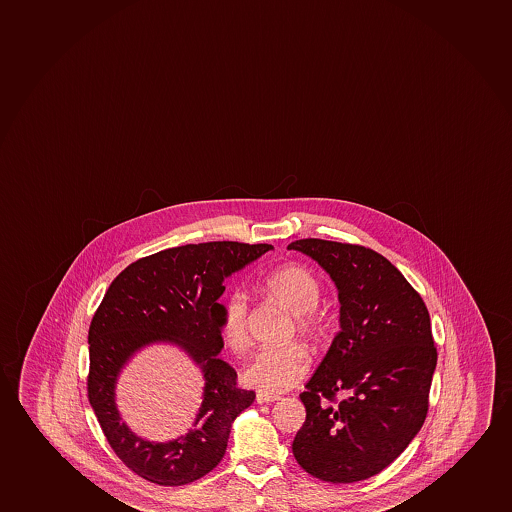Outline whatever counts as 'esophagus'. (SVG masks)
I'll return each instance as SVG.
<instances>
[{
    "instance_id": "esophagus-1",
    "label": "esophagus",
    "mask_w": 512,
    "mask_h": 512,
    "mask_svg": "<svg viewBox=\"0 0 512 512\" xmlns=\"http://www.w3.org/2000/svg\"><path fill=\"white\" fill-rule=\"evenodd\" d=\"M278 396H271V394L258 393L256 394V401H258L259 405H263V403H273V401H277Z\"/></svg>"
}]
</instances>
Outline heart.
<instances>
[{"label":"heart","mask_w":512,"mask_h":512,"mask_svg":"<svg viewBox=\"0 0 512 512\" xmlns=\"http://www.w3.org/2000/svg\"><path fill=\"white\" fill-rule=\"evenodd\" d=\"M265 288L288 311L294 312L295 331L300 338L314 341L321 335L323 321L316 309L321 300V283L312 271L295 263L280 266L265 278ZM247 314L249 300L244 292L237 290L224 300L220 333L234 352H242L249 343ZM307 372L309 355L306 350L299 345H287L256 353L242 372V379L247 386L275 396L295 388Z\"/></svg>","instance_id":"obj_1"}]
</instances>
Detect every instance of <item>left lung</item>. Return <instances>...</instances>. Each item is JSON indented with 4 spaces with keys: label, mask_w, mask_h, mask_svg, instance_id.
<instances>
[{
    "label": "left lung",
    "mask_w": 512,
    "mask_h": 512,
    "mask_svg": "<svg viewBox=\"0 0 512 512\" xmlns=\"http://www.w3.org/2000/svg\"><path fill=\"white\" fill-rule=\"evenodd\" d=\"M288 249L323 266L341 306L340 331L300 394L306 422L292 451L324 482L367 480L405 451L427 417L437 364L429 311L369 247L300 239Z\"/></svg>",
    "instance_id": "obj_1"
}]
</instances>
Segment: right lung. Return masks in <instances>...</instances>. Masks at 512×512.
Here are the masks:
<instances>
[{
    "mask_svg": "<svg viewBox=\"0 0 512 512\" xmlns=\"http://www.w3.org/2000/svg\"><path fill=\"white\" fill-rule=\"evenodd\" d=\"M270 244L203 242L171 247L138 259L107 288L89 329V401L112 451L148 482L179 487L224 458L235 417L256 394L237 386V372L218 357L225 278L242 270ZM183 347L204 372L201 412L188 435L150 443L133 435L115 406V382L130 357L150 342Z\"/></svg>",
    "mask_w": 512,
    "mask_h": 512,
    "instance_id": "1",
    "label": "right lung"
}]
</instances>
